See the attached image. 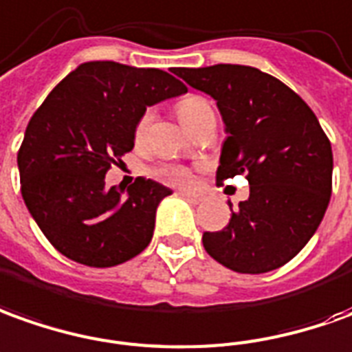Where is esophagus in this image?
<instances>
[{
    "label": "esophagus",
    "instance_id": "1",
    "mask_svg": "<svg viewBox=\"0 0 352 352\" xmlns=\"http://www.w3.org/2000/svg\"><path fill=\"white\" fill-rule=\"evenodd\" d=\"M182 197H186L188 201H191V203H195V205H199V203H205V201L208 199L205 193H190V191H180Z\"/></svg>",
    "mask_w": 352,
    "mask_h": 352
}]
</instances>
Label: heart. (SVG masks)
Instances as JSON below:
<instances>
[{"mask_svg": "<svg viewBox=\"0 0 352 352\" xmlns=\"http://www.w3.org/2000/svg\"><path fill=\"white\" fill-rule=\"evenodd\" d=\"M210 111L212 109L208 105L207 99L199 98V96H190V98L182 99L178 103V115H180L182 122L188 126L190 130H193L201 118ZM149 122H151V111H145L138 126H135V138L138 140L144 138L147 128H149ZM153 176L157 180L164 182L168 186H176V188H186V186L191 184V172L186 166L176 164V162H162L157 168H153Z\"/></svg>", "mask_w": 352, "mask_h": 352, "instance_id": "heart-1", "label": "heart"}]
</instances>
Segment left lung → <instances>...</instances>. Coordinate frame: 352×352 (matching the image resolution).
I'll return each mask as SVG.
<instances>
[{
    "label": "left lung",
    "instance_id": "8db88e82",
    "mask_svg": "<svg viewBox=\"0 0 352 352\" xmlns=\"http://www.w3.org/2000/svg\"><path fill=\"white\" fill-rule=\"evenodd\" d=\"M217 101L226 126L217 182L249 180V199L230 210L224 230L205 232L214 261L239 274L289 263L320 226L331 195L333 155L316 115L292 88L245 65L174 69Z\"/></svg>",
    "mask_w": 352,
    "mask_h": 352
}]
</instances>
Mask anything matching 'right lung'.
<instances>
[{"label":"right lung","mask_w":352,"mask_h":352,"mask_svg":"<svg viewBox=\"0 0 352 352\" xmlns=\"http://www.w3.org/2000/svg\"><path fill=\"white\" fill-rule=\"evenodd\" d=\"M188 88L159 69L82 63L26 126L16 162L26 208L43 236L74 263L107 268L149 245L157 207L172 191L145 178L105 188L111 164L134 149L147 107Z\"/></svg>","instance_id":"add662e5"}]
</instances>
